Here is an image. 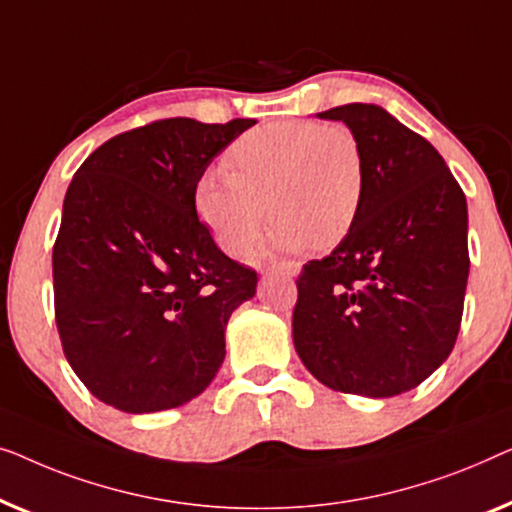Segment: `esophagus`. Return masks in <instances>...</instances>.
<instances>
[{"label":"esophagus","instance_id":"1","mask_svg":"<svg viewBox=\"0 0 512 512\" xmlns=\"http://www.w3.org/2000/svg\"><path fill=\"white\" fill-rule=\"evenodd\" d=\"M264 273H280V276H287V278H294L299 273V266L287 262V264H273V266H266Z\"/></svg>","mask_w":512,"mask_h":512}]
</instances>
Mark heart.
<instances>
[{
	"instance_id": "obj_1",
	"label": "heart",
	"mask_w": 512,
	"mask_h": 512,
	"mask_svg": "<svg viewBox=\"0 0 512 512\" xmlns=\"http://www.w3.org/2000/svg\"><path fill=\"white\" fill-rule=\"evenodd\" d=\"M366 194V162L355 132L311 120L269 122L241 134L225 171H206L194 201L213 239L243 255L273 222L269 243L283 253L329 250L352 232Z\"/></svg>"
}]
</instances>
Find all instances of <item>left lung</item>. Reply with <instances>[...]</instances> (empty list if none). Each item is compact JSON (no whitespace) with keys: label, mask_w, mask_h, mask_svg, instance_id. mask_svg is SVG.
Returning a JSON list of instances; mask_svg holds the SVG:
<instances>
[{"label":"left lung","mask_w":512,"mask_h":512,"mask_svg":"<svg viewBox=\"0 0 512 512\" xmlns=\"http://www.w3.org/2000/svg\"><path fill=\"white\" fill-rule=\"evenodd\" d=\"M355 132L366 194L352 232L297 278L292 336L336 392L413 390L455 348L469 280V211L438 150L376 104L318 113Z\"/></svg>","instance_id":"left-lung-1"}]
</instances>
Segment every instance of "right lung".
<instances>
[{
	"mask_svg": "<svg viewBox=\"0 0 512 512\" xmlns=\"http://www.w3.org/2000/svg\"><path fill=\"white\" fill-rule=\"evenodd\" d=\"M255 120H155L102 143L76 171L53 246L55 322L71 369L122 413L183 406L225 359L257 273L197 218L213 157Z\"/></svg>",
	"mask_w": 512,
	"mask_h": 512,
	"instance_id": "add662e5",
	"label": "right lung"
}]
</instances>
